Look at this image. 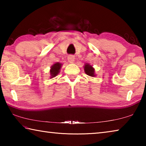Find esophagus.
Returning a JSON list of instances; mask_svg holds the SVG:
<instances>
[{"label": "esophagus", "instance_id": "34e87169", "mask_svg": "<svg viewBox=\"0 0 146 146\" xmlns=\"http://www.w3.org/2000/svg\"><path fill=\"white\" fill-rule=\"evenodd\" d=\"M75 56L73 55H69L68 57V60L70 63H73L74 61H75Z\"/></svg>", "mask_w": 146, "mask_h": 146}]
</instances>
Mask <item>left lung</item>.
<instances>
[{"mask_svg":"<svg viewBox=\"0 0 146 146\" xmlns=\"http://www.w3.org/2000/svg\"><path fill=\"white\" fill-rule=\"evenodd\" d=\"M84 71H85V73L89 76H95L94 75L95 70H94V69L92 68V66H90V64H86L84 66Z\"/></svg>","mask_w":146,"mask_h":146,"instance_id":"8db88e82","label":"left lung"}]
</instances>
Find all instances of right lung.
Segmentation results:
<instances>
[{"instance_id": "add662e5", "label": "right lung", "mask_w": 146, "mask_h": 146, "mask_svg": "<svg viewBox=\"0 0 146 146\" xmlns=\"http://www.w3.org/2000/svg\"><path fill=\"white\" fill-rule=\"evenodd\" d=\"M62 64L60 63H56L51 66V70H50V74H51V78L55 77V76L58 75V73L60 71V68H61Z\"/></svg>"}]
</instances>
